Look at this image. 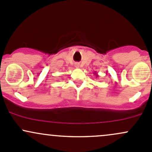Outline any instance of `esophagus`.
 <instances>
[{"label":"esophagus","mask_w":152,"mask_h":152,"mask_svg":"<svg viewBox=\"0 0 152 152\" xmlns=\"http://www.w3.org/2000/svg\"><path fill=\"white\" fill-rule=\"evenodd\" d=\"M76 67H77V68H78V67H79V64H76Z\"/></svg>","instance_id":"obj_1"}]
</instances>
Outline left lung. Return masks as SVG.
Returning a JSON list of instances; mask_svg holds the SVG:
<instances>
[{
	"instance_id": "left-lung-1",
	"label": "left lung",
	"mask_w": 152,
	"mask_h": 152,
	"mask_svg": "<svg viewBox=\"0 0 152 152\" xmlns=\"http://www.w3.org/2000/svg\"><path fill=\"white\" fill-rule=\"evenodd\" d=\"M95 76H96V78H97V76H98V75H97V73H95Z\"/></svg>"
}]
</instances>
